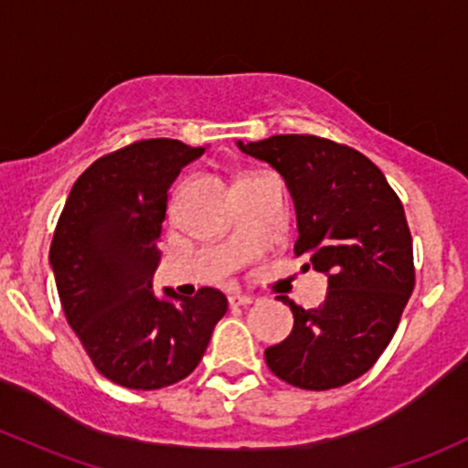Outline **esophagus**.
I'll list each match as a JSON object with an SVG mask.
<instances>
[{"instance_id":"obj_1","label":"esophagus","mask_w":468,"mask_h":468,"mask_svg":"<svg viewBox=\"0 0 468 468\" xmlns=\"http://www.w3.org/2000/svg\"><path fill=\"white\" fill-rule=\"evenodd\" d=\"M229 302H230V306H249V304H253V297L250 295H230Z\"/></svg>"}]
</instances>
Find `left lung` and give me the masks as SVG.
Masks as SVG:
<instances>
[{
    "mask_svg": "<svg viewBox=\"0 0 468 468\" xmlns=\"http://www.w3.org/2000/svg\"><path fill=\"white\" fill-rule=\"evenodd\" d=\"M284 177L295 204V258L328 277L324 304L292 311L286 340L264 351L277 378L306 391L344 387L391 342L415 286L413 242L399 197L356 148L315 135L238 142Z\"/></svg>",
    "mask_w": 468,
    "mask_h": 468,
    "instance_id": "8db88e82",
    "label": "left lung"
}]
</instances>
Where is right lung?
<instances>
[{"label":"right lung","mask_w":468,"mask_h":468,"mask_svg":"<svg viewBox=\"0 0 468 468\" xmlns=\"http://www.w3.org/2000/svg\"><path fill=\"white\" fill-rule=\"evenodd\" d=\"M207 148L142 140L92 162L61 210L50 266L66 320L97 371L120 387L155 391L186 376L224 317V292L153 291L168 188Z\"/></svg>","instance_id":"right-lung-1"}]
</instances>
